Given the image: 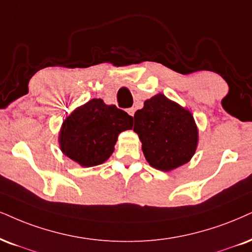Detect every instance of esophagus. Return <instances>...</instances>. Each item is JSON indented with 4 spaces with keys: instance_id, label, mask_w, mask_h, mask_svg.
Here are the masks:
<instances>
[{
    "instance_id": "1",
    "label": "esophagus",
    "mask_w": 252,
    "mask_h": 252,
    "mask_svg": "<svg viewBox=\"0 0 252 252\" xmlns=\"http://www.w3.org/2000/svg\"><path fill=\"white\" fill-rule=\"evenodd\" d=\"M134 112H135V108H133V107L128 108V110H127V113H128L129 116H132V117H134Z\"/></svg>"
}]
</instances>
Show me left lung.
Returning a JSON list of instances; mask_svg holds the SVG:
<instances>
[{
  "label": "left lung",
  "instance_id": "obj_1",
  "mask_svg": "<svg viewBox=\"0 0 252 252\" xmlns=\"http://www.w3.org/2000/svg\"><path fill=\"white\" fill-rule=\"evenodd\" d=\"M133 129L146 160L163 172L187 163L196 151L198 135L191 113L163 94L146 100L135 112Z\"/></svg>",
  "mask_w": 252,
  "mask_h": 252
}]
</instances>
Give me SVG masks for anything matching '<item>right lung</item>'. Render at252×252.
Masks as SVG:
<instances>
[{
	"instance_id": "1",
	"label": "right lung",
	"mask_w": 252,
	"mask_h": 252,
	"mask_svg": "<svg viewBox=\"0 0 252 252\" xmlns=\"http://www.w3.org/2000/svg\"><path fill=\"white\" fill-rule=\"evenodd\" d=\"M133 126V117L116 105L91 99L65 119L60 133L61 150L83 167L105 162L114 151L118 134Z\"/></svg>"
}]
</instances>
